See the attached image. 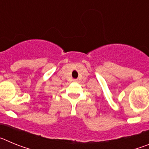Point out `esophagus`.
Wrapping results in <instances>:
<instances>
[{"label": "esophagus", "mask_w": 149, "mask_h": 149, "mask_svg": "<svg viewBox=\"0 0 149 149\" xmlns=\"http://www.w3.org/2000/svg\"><path fill=\"white\" fill-rule=\"evenodd\" d=\"M73 81H74V82H77V79H74Z\"/></svg>", "instance_id": "34e87169"}]
</instances>
